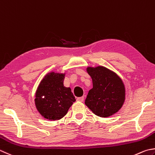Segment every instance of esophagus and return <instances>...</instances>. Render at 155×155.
Segmentation results:
<instances>
[{
	"label": "esophagus",
	"instance_id": "obj_1",
	"mask_svg": "<svg viewBox=\"0 0 155 155\" xmlns=\"http://www.w3.org/2000/svg\"><path fill=\"white\" fill-rule=\"evenodd\" d=\"M84 96H81V97H78L77 98V101H79V102H83L84 101Z\"/></svg>",
	"mask_w": 155,
	"mask_h": 155
}]
</instances>
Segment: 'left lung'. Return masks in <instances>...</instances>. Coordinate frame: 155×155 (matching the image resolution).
I'll use <instances>...</instances> for the list:
<instances>
[{"instance_id": "obj_1", "label": "left lung", "mask_w": 155, "mask_h": 155, "mask_svg": "<svg viewBox=\"0 0 155 155\" xmlns=\"http://www.w3.org/2000/svg\"><path fill=\"white\" fill-rule=\"evenodd\" d=\"M93 87L89 90L85 104L96 115L111 116L121 109L125 96L124 84L115 73L103 66L87 68Z\"/></svg>"}]
</instances>
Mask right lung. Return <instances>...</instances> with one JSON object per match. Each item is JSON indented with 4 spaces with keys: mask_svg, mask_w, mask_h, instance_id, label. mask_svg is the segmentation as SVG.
<instances>
[{
    "mask_svg": "<svg viewBox=\"0 0 155 155\" xmlns=\"http://www.w3.org/2000/svg\"><path fill=\"white\" fill-rule=\"evenodd\" d=\"M64 78L65 74L51 72L39 84L35 104L45 119L54 121L63 118L75 101L71 88L64 86Z\"/></svg>",
    "mask_w": 155,
    "mask_h": 155,
    "instance_id": "obj_1",
    "label": "right lung"
}]
</instances>
